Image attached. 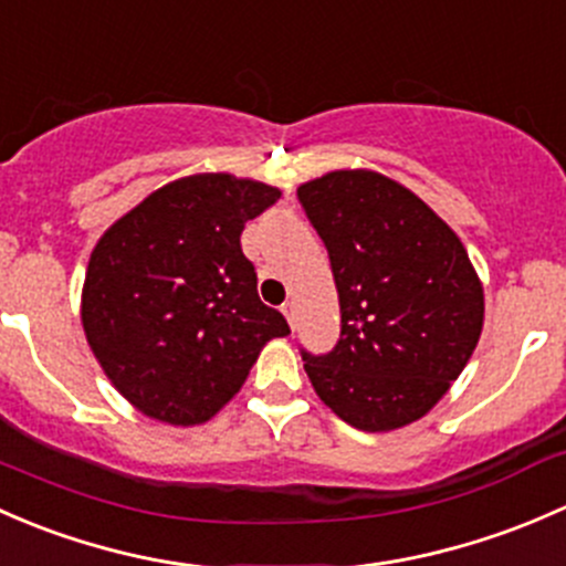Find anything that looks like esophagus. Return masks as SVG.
<instances>
[{
	"instance_id": "esophagus-1",
	"label": "esophagus",
	"mask_w": 566,
	"mask_h": 566,
	"mask_svg": "<svg viewBox=\"0 0 566 566\" xmlns=\"http://www.w3.org/2000/svg\"><path fill=\"white\" fill-rule=\"evenodd\" d=\"M283 313H285V318H289L291 329H294V326H296V305H294V302H285Z\"/></svg>"
}]
</instances>
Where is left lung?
<instances>
[{"label":"left lung","instance_id":"1","mask_svg":"<svg viewBox=\"0 0 566 566\" xmlns=\"http://www.w3.org/2000/svg\"><path fill=\"white\" fill-rule=\"evenodd\" d=\"M329 253L340 340L307 378L343 422L387 433L417 422L474 354L485 294L455 231L409 188L368 168L296 188Z\"/></svg>","mask_w":566,"mask_h":566}]
</instances>
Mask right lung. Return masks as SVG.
Returning <instances> with one entry per match:
<instances>
[{"label":"right lung","instance_id":"add662e5","mask_svg":"<svg viewBox=\"0 0 566 566\" xmlns=\"http://www.w3.org/2000/svg\"><path fill=\"white\" fill-rule=\"evenodd\" d=\"M281 190L231 174L163 185L90 255L81 324L122 398L168 424H201L244 384L261 348L289 335L255 291L242 229Z\"/></svg>","mask_w":566,"mask_h":566}]
</instances>
